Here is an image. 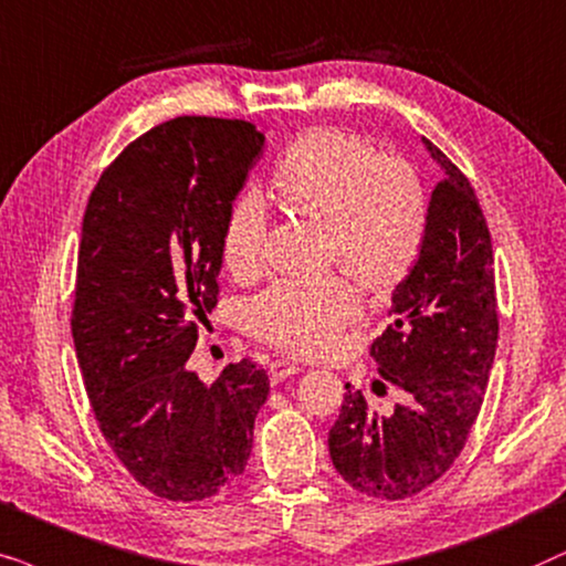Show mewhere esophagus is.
<instances>
[{"label":"esophagus","mask_w":566,"mask_h":566,"mask_svg":"<svg viewBox=\"0 0 566 566\" xmlns=\"http://www.w3.org/2000/svg\"><path fill=\"white\" fill-rule=\"evenodd\" d=\"M303 367L297 365V361L292 359H274L269 365V378L271 382H282L284 378H290V375H297Z\"/></svg>","instance_id":"34e87169"}]
</instances>
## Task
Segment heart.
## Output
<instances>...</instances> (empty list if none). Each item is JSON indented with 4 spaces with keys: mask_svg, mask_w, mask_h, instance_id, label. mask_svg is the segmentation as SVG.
<instances>
[{
    "mask_svg": "<svg viewBox=\"0 0 566 566\" xmlns=\"http://www.w3.org/2000/svg\"><path fill=\"white\" fill-rule=\"evenodd\" d=\"M274 188L292 209L328 222L331 259L370 292H388L409 276L424 243L427 199L401 157H380L352 132L313 129L282 155ZM266 243L269 209L259 193H243L224 220V263L240 276L259 274ZM359 311V292L346 274L290 276L253 300L248 326L282 349L326 354Z\"/></svg>",
    "mask_w": 566,
    "mask_h": 566,
    "instance_id": "1",
    "label": "heart"
}]
</instances>
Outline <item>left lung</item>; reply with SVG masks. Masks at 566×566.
Listing matches in <instances>:
<instances>
[{"instance_id":"obj_1","label":"left lung","mask_w":566,"mask_h":566,"mask_svg":"<svg viewBox=\"0 0 566 566\" xmlns=\"http://www.w3.org/2000/svg\"><path fill=\"white\" fill-rule=\"evenodd\" d=\"M442 168L427 207L419 259L394 292V323L373 342L382 380L403 390L390 413L346 382L328 453L346 484L375 500H406L434 484L469 440L494 365V253L469 178L421 137ZM375 394H386L375 382Z\"/></svg>"}]
</instances>
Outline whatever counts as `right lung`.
<instances>
[{
    "label": "right lung",
    "instance_id": "right-lung-1",
    "mask_svg": "<svg viewBox=\"0 0 566 566\" xmlns=\"http://www.w3.org/2000/svg\"><path fill=\"white\" fill-rule=\"evenodd\" d=\"M263 134L238 118L178 116L142 134L90 193L72 336L97 427L126 471L199 502L245 471L269 375L251 359L212 386L191 357L214 311L222 230Z\"/></svg>",
    "mask_w": 566,
    "mask_h": 566
}]
</instances>
